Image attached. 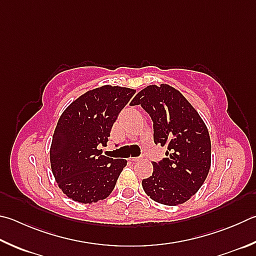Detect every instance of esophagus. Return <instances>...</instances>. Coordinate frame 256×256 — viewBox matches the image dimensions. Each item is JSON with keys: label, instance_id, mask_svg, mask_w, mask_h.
Listing matches in <instances>:
<instances>
[{"label": "esophagus", "instance_id": "obj_1", "mask_svg": "<svg viewBox=\"0 0 256 256\" xmlns=\"http://www.w3.org/2000/svg\"><path fill=\"white\" fill-rule=\"evenodd\" d=\"M141 159V158H138V156H132V158H130V160H131V161H133V162H136V161H138V160H140Z\"/></svg>", "mask_w": 256, "mask_h": 256}]
</instances>
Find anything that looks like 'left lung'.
<instances>
[{
    "label": "left lung",
    "instance_id": "obj_1",
    "mask_svg": "<svg viewBox=\"0 0 256 256\" xmlns=\"http://www.w3.org/2000/svg\"><path fill=\"white\" fill-rule=\"evenodd\" d=\"M131 105H141L151 116L154 143L168 148L166 158L152 162V176L142 180L144 192L166 206L189 200L210 169L212 144L206 124L184 96L166 84L143 88Z\"/></svg>",
    "mask_w": 256,
    "mask_h": 256
}]
</instances>
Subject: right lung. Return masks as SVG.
Returning <instances> with one entry per match:
<instances>
[{"label": "right lung", "mask_w": 256, "mask_h": 256, "mask_svg": "<svg viewBox=\"0 0 256 256\" xmlns=\"http://www.w3.org/2000/svg\"><path fill=\"white\" fill-rule=\"evenodd\" d=\"M136 90L105 85L88 90L64 110L50 146L51 170L68 198L92 204L108 198L128 161L102 154L114 122Z\"/></svg>", "instance_id": "add662e5"}]
</instances>
